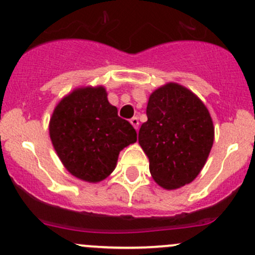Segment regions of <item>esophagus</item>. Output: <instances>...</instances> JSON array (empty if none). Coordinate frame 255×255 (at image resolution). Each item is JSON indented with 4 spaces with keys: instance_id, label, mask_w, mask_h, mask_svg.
I'll return each mask as SVG.
<instances>
[{
    "instance_id": "34e87169",
    "label": "esophagus",
    "mask_w": 255,
    "mask_h": 255,
    "mask_svg": "<svg viewBox=\"0 0 255 255\" xmlns=\"http://www.w3.org/2000/svg\"><path fill=\"white\" fill-rule=\"evenodd\" d=\"M130 123H132L133 127L138 130V128H139V120H138V117L130 118Z\"/></svg>"
}]
</instances>
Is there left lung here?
I'll return each instance as SVG.
<instances>
[{
	"instance_id": "obj_1",
	"label": "left lung",
	"mask_w": 255,
	"mask_h": 255,
	"mask_svg": "<svg viewBox=\"0 0 255 255\" xmlns=\"http://www.w3.org/2000/svg\"><path fill=\"white\" fill-rule=\"evenodd\" d=\"M146 117L138 140L153 179L166 190L191 182L213 144L215 129L206 106L190 90L170 82L150 95Z\"/></svg>"
}]
</instances>
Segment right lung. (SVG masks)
Listing matches in <instances>:
<instances>
[{
    "mask_svg": "<svg viewBox=\"0 0 255 255\" xmlns=\"http://www.w3.org/2000/svg\"><path fill=\"white\" fill-rule=\"evenodd\" d=\"M54 149L69 173L99 182L115 170L118 154L137 140V132L118 116L104 87L78 89L64 97L49 125Z\"/></svg>",
    "mask_w": 255,
    "mask_h": 255,
    "instance_id": "obj_1",
    "label": "right lung"
}]
</instances>
